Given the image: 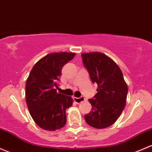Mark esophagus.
<instances>
[{
  "label": "esophagus",
  "mask_w": 152,
  "mask_h": 152,
  "mask_svg": "<svg viewBox=\"0 0 152 152\" xmlns=\"http://www.w3.org/2000/svg\"><path fill=\"white\" fill-rule=\"evenodd\" d=\"M84 100L85 98L84 96H81V97H73V101H74L75 102L78 103V104L82 102H84Z\"/></svg>",
  "instance_id": "obj_1"
}]
</instances>
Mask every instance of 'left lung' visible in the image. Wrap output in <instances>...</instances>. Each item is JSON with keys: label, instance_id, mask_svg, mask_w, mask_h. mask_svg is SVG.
<instances>
[{"label": "left lung", "instance_id": "1", "mask_svg": "<svg viewBox=\"0 0 152 152\" xmlns=\"http://www.w3.org/2000/svg\"><path fill=\"white\" fill-rule=\"evenodd\" d=\"M82 61L97 93L89 101L91 111L85 115L87 124L95 128L113 125L126 106L128 86L121 70L110 58L102 53H82Z\"/></svg>", "mask_w": 152, "mask_h": 152}]
</instances>
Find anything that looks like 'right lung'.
<instances>
[{
    "instance_id": "add662e5",
    "label": "right lung",
    "mask_w": 152,
    "mask_h": 152,
    "mask_svg": "<svg viewBox=\"0 0 152 152\" xmlns=\"http://www.w3.org/2000/svg\"><path fill=\"white\" fill-rule=\"evenodd\" d=\"M75 56L73 53L47 55L35 63L26 83V102L31 118L46 131L62 128L66 123V110L72 106L71 96L57 93L58 81L65 64Z\"/></svg>"
}]
</instances>
